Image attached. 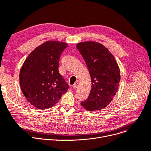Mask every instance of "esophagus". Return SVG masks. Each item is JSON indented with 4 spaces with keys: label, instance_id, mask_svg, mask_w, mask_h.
<instances>
[{
    "label": "esophagus",
    "instance_id": "34e87169",
    "mask_svg": "<svg viewBox=\"0 0 151 151\" xmlns=\"http://www.w3.org/2000/svg\"><path fill=\"white\" fill-rule=\"evenodd\" d=\"M78 82H76L75 84H74V85H73V89H76L77 88H78Z\"/></svg>",
    "mask_w": 151,
    "mask_h": 151
}]
</instances>
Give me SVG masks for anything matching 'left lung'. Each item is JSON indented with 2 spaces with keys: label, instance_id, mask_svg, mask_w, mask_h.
<instances>
[{
  "label": "left lung",
  "instance_id": "left-lung-1",
  "mask_svg": "<svg viewBox=\"0 0 151 151\" xmlns=\"http://www.w3.org/2000/svg\"><path fill=\"white\" fill-rule=\"evenodd\" d=\"M76 48L85 60L92 82L89 96L81 105L90 111L101 110L110 104L118 89L119 68L113 55L98 42L79 43Z\"/></svg>",
  "mask_w": 151,
  "mask_h": 151
}]
</instances>
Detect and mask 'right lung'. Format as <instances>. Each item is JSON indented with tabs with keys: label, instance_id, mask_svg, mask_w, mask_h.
Listing matches in <instances>:
<instances>
[{
	"label": "right lung",
	"instance_id": "obj_1",
	"mask_svg": "<svg viewBox=\"0 0 151 151\" xmlns=\"http://www.w3.org/2000/svg\"><path fill=\"white\" fill-rule=\"evenodd\" d=\"M67 43L47 41L32 51L24 62L19 83L24 96L38 109L52 107L69 88L59 72L60 55Z\"/></svg>",
	"mask_w": 151,
	"mask_h": 151
}]
</instances>
